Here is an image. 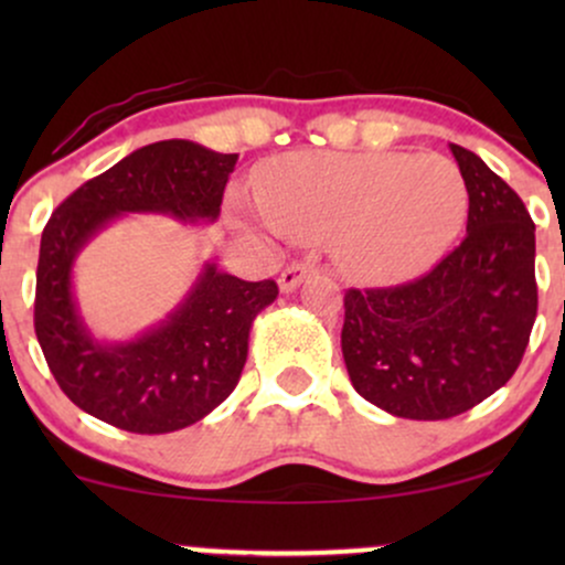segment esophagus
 <instances>
[{
  "label": "esophagus",
  "instance_id": "esophagus-1",
  "mask_svg": "<svg viewBox=\"0 0 565 565\" xmlns=\"http://www.w3.org/2000/svg\"><path fill=\"white\" fill-rule=\"evenodd\" d=\"M310 274H313V263H291L278 276V287L281 291H295L302 284V278Z\"/></svg>",
  "mask_w": 565,
  "mask_h": 565
}]
</instances>
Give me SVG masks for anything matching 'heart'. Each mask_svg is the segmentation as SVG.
<instances>
[{"instance_id":"obj_1","label":"heart","mask_w":565,"mask_h":565,"mask_svg":"<svg viewBox=\"0 0 565 565\" xmlns=\"http://www.w3.org/2000/svg\"><path fill=\"white\" fill-rule=\"evenodd\" d=\"M257 223L297 242H332L342 274L393 284L430 268L468 217V185L436 153H287L260 167Z\"/></svg>"}]
</instances>
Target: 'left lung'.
<instances>
[{
    "instance_id": "8db88e82",
    "label": "left lung",
    "mask_w": 565,
    "mask_h": 565,
    "mask_svg": "<svg viewBox=\"0 0 565 565\" xmlns=\"http://www.w3.org/2000/svg\"><path fill=\"white\" fill-rule=\"evenodd\" d=\"M468 233L430 274L348 289L342 355L369 404L404 419H449L515 374L536 319L534 220L512 188L462 146Z\"/></svg>"
}]
</instances>
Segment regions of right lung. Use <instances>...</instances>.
I'll return each instance as SVG.
<instances>
[{"instance_id": "obj_1", "label": "right lung", "mask_w": 565, "mask_h": 565, "mask_svg": "<svg viewBox=\"0 0 565 565\" xmlns=\"http://www.w3.org/2000/svg\"><path fill=\"white\" fill-rule=\"evenodd\" d=\"M236 161L238 153L191 140L151 142L76 188L47 220L34 329L50 372L82 412L119 430L159 436L199 423L233 393L252 321L276 300V281H242L206 263L167 321L138 340L100 342L76 308L71 268L82 246L125 212L215 223Z\"/></svg>"}]
</instances>
